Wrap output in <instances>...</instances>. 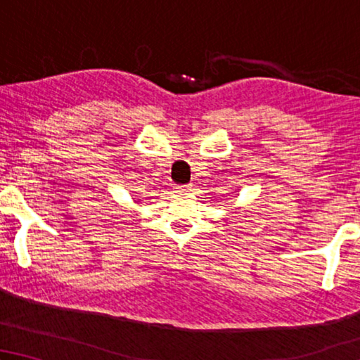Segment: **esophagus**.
<instances>
[{"label":"esophagus","mask_w":360,"mask_h":360,"mask_svg":"<svg viewBox=\"0 0 360 360\" xmlns=\"http://www.w3.org/2000/svg\"><path fill=\"white\" fill-rule=\"evenodd\" d=\"M191 188L190 185H176L175 186V193H188Z\"/></svg>","instance_id":"34e87169"}]
</instances>
